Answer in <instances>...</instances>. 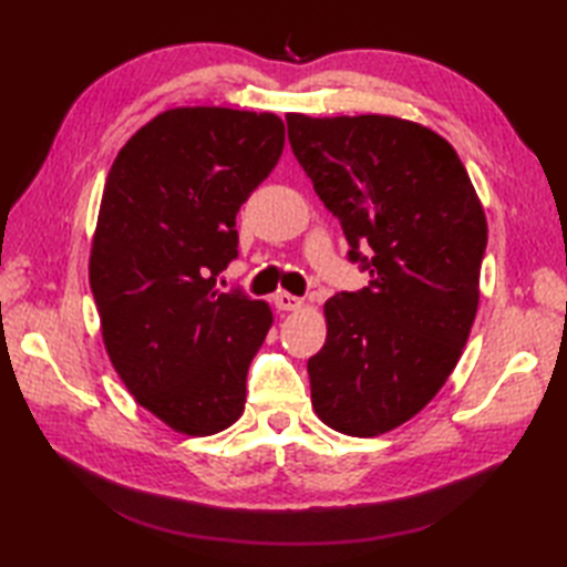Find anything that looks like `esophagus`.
Here are the masks:
<instances>
[{
  "mask_svg": "<svg viewBox=\"0 0 567 567\" xmlns=\"http://www.w3.org/2000/svg\"><path fill=\"white\" fill-rule=\"evenodd\" d=\"M272 305L280 309V311H295V309H299V307L305 305V299L297 297V295H290V292H277L272 297Z\"/></svg>",
  "mask_w": 567,
  "mask_h": 567,
  "instance_id": "esophagus-1",
  "label": "esophagus"
}]
</instances>
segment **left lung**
Listing matches in <instances>:
<instances>
[{
  "mask_svg": "<svg viewBox=\"0 0 567 567\" xmlns=\"http://www.w3.org/2000/svg\"><path fill=\"white\" fill-rule=\"evenodd\" d=\"M315 192L370 272L323 305L327 343L309 358L311 404L348 436L421 412L463 353L487 248L483 204L445 138L404 118L287 114Z\"/></svg>",
  "mask_w": 567,
  "mask_h": 567,
  "instance_id": "8db88e82",
  "label": "left lung"
}]
</instances>
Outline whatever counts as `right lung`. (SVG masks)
Masks as SVG:
<instances>
[{
    "instance_id": "add662e5",
    "label": "right lung",
    "mask_w": 567,
    "mask_h": 567,
    "mask_svg": "<svg viewBox=\"0 0 567 567\" xmlns=\"http://www.w3.org/2000/svg\"><path fill=\"white\" fill-rule=\"evenodd\" d=\"M275 114L183 106L136 131L106 175L90 285L128 392L189 436L244 412L270 307L216 290L238 258L236 214L280 161Z\"/></svg>"
}]
</instances>
